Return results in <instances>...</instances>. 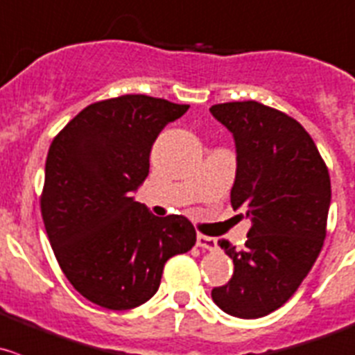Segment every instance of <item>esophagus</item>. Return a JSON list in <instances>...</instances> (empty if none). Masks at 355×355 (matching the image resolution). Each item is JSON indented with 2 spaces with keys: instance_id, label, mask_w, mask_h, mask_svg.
Instances as JSON below:
<instances>
[{
  "instance_id": "esophagus-1",
  "label": "esophagus",
  "mask_w": 355,
  "mask_h": 355,
  "mask_svg": "<svg viewBox=\"0 0 355 355\" xmlns=\"http://www.w3.org/2000/svg\"><path fill=\"white\" fill-rule=\"evenodd\" d=\"M198 246L202 248V250H209V251H215L218 248V241L216 237H209V236H202V234H198Z\"/></svg>"
}]
</instances>
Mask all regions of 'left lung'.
<instances>
[{
  "instance_id": "1",
  "label": "left lung",
  "mask_w": 355,
  "mask_h": 355,
  "mask_svg": "<svg viewBox=\"0 0 355 355\" xmlns=\"http://www.w3.org/2000/svg\"><path fill=\"white\" fill-rule=\"evenodd\" d=\"M236 142L234 209L251 220L241 250L222 239L234 274L211 298L223 312L257 319L286 304L321 253L331 182L328 168L304 126L254 101L209 107Z\"/></svg>"
}]
</instances>
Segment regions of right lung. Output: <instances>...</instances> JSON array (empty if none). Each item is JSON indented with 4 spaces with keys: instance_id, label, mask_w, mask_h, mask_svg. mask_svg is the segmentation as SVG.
<instances>
[{
    "instance_id": "add662e5",
    "label": "right lung",
    "mask_w": 355,
    "mask_h": 355,
    "mask_svg": "<svg viewBox=\"0 0 355 355\" xmlns=\"http://www.w3.org/2000/svg\"><path fill=\"white\" fill-rule=\"evenodd\" d=\"M189 105L123 95L83 109L51 142L41 215L62 272L86 300L128 311L154 297L164 263L196 244L185 216L133 199L153 144Z\"/></svg>"
}]
</instances>
